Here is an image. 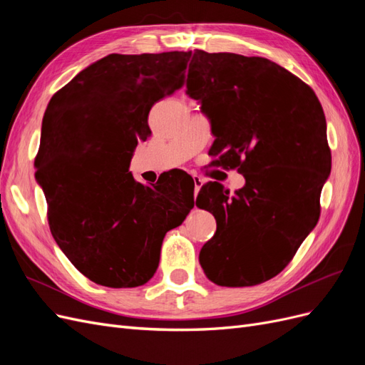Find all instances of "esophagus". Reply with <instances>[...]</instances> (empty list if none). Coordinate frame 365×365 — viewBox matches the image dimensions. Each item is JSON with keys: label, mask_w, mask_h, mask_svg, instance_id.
<instances>
[{"label": "esophagus", "mask_w": 365, "mask_h": 365, "mask_svg": "<svg viewBox=\"0 0 365 365\" xmlns=\"http://www.w3.org/2000/svg\"><path fill=\"white\" fill-rule=\"evenodd\" d=\"M193 182H195V196H196L197 193H200L204 181L200 178V176H193Z\"/></svg>", "instance_id": "1"}]
</instances>
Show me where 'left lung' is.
Listing matches in <instances>:
<instances>
[{"mask_svg": "<svg viewBox=\"0 0 365 365\" xmlns=\"http://www.w3.org/2000/svg\"><path fill=\"white\" fill-rule=\"evenodd\" d=\"M185 93L210 118L216 164L245 178L235 195L216 181L197 193L196 205L216 219L201 267L208 280L228 288L267 282L318 222L332 168L322 103L269 59L204 50L193 53Z\"/></svg>", "mask_w": 365, "mask_h": 365, "instance_id": "left-lung-1", "label": "left lung"}]
</instances>
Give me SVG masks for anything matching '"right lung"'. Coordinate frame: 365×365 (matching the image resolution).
I'll return each instance as SVG.
<instances>
[{
  "label": "right lung",
  "mask_w": 365,
  "mask_h": 365,
  "mask_svg": "<svg viewBox=\"0 0 365 365\" xmlns=\"http://www.w3.org/2000/svg\"><path fill=\"white\" fill-rule=\"evenodd\" d=\"M192 51L108 54L51 97L35 158L50 231L91 282L137 288L155 274L163 239L195 205L190 178L145 185L129 172L150 137L153 103L184 85Z\"/></svg>",
  "instance_id": "1"
}]
</instances>
